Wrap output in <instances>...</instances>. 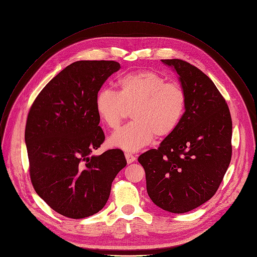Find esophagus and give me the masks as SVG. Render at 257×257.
Returning <instances> with one entry per match:
<instances>
[{
  "instance_id": "esophagus-1",
  "label": "esophagus",
  "mask_w": 257,
  "mask_h": 257,
  "mask_svg": "<svg viewBox=\"0 0 257 257\" xmlns=\"http://www.w3.org/2000/svg\"><path fill=\"white\" fill-rule=\"evenodd\" d=\"M124 155H125V158H126V161H127L128 164H131V163H133L134 161H136V156H134L133 154L125 152Z\"/></svg>"
}]
</instances>
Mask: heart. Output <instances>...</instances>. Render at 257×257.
Returning a JSON list of instances; mask_svg holds the SVG:
<instances>
[{"label": "heart", "instance_id": "obj_1", "mask_svg": "<svg viewBox=\"0 0 257 257\" xmlns=\"http://www.w3.org/2000/svg\"><path fill=\"white\" fill-rule=\"evenodd\" d=\"M187 96L178 82L153 71L125 74L117 81V92L102 89L95 107L100 120L117 130L132 111L133 122L113 134L109 144L125 151H138L153 141L171 136L186 110Z\"/></svg>", "mask_w": 257, "mask_h": 257}]
</instances>
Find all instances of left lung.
<instances>
[{
  "label": "left lung",
  "mask_w": 257,
  "mask_h": 257,
  "mask_svg": "<svg viewBox=\"0 0 257 257\" xmlns=\"http://www.w3.org/2000/svg\"><path fill=\"white\" fill-rule=\"evenodd\" d=\"M162 62L179 75L186 110L176 131L138 161L153 202L164 211L183 214L217 192L231 162L232 118L225 98L206 74L182 60Z\"/></svg>",
  "instance_id": "1"
}]
</instances>
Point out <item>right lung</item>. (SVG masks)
<instances>
[{
	"mask_svg": "<svg viewBox=\"0 0 257 257\" xmlns=\"http://www.w3.org/2000/svg\"><path fill=\"white\" fill-rule=\"evenodd\" d=\"M119 69L114 61L73 63L46 84L28 112L31 183L51 209L70 219H84L103 208L112 181L126 165L120 149L90 156L105 140L96 96Z\"/></svg>",
	"mask_w": 257,
	"mask_h": 257,
	"instance_id": "right-lung-1",
	"label": "right lung"
}]
</instances>
